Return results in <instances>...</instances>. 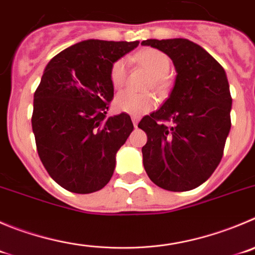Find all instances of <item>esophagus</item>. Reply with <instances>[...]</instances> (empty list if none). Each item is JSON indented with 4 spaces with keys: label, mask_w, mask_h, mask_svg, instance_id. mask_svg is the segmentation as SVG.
<instances>
[{
    "label": "esophagus",
    "mask_w": 255,
    "mask_h": 255,
    "mask_svg": "<svg viewBox=\"0 0 255 255\" xmlns=\"http://www.w3.org/2000/svg\"><path fill=\"white\" fill-rule=\"evenodd\" d=\"M132 122H133V126H134V128H137V126H138V122H139V117L138 116H133L132 117Z\"/></svg>",
    "instance_id": "obj_1"
}]
</instances>
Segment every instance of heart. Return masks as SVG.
Masks as SVG:
<instances>
[{
	"mask_svg": "<svg viewBox=\"0 0 255 255\" xmlns=\"http://www.w3.org/2000/svg\"><path fill=\"white\" fill-rule=\"evenodd\" d=\"M135 59L142 66L147 69L153 75L151 87L158 92H163L167 88L168 82L166 75L171 68V61L168 56L156 49H144L139 51ZM127 79V61L125 59H118L112 65L111 82L116 89H120L125 85ZM114 108L122 113L139 116L151 111L156 104V99L151 94H135L129 90H122L114 98Z\"/></svg>",
	"mask_w": 255,
	"mask_h": 255,
	"instance_id": "heart-1",
	"label": "heart"
}]
</instances>
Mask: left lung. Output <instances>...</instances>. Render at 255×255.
I'll use <instances>...</instances> for the list:
<instances>
[{
    "label": "left lung",
    "instance_id": "left-lung-1",
    "mask_svg": "<svg viewBox=\"0 0 255 255\" xmlns=\"http://www.w3.org/2000/svg\"><path fill=\"white\" fill-rule=\"evenodd\" d=\"M141 44L165 52L176 69L168 98L138 123L147 133L144 170L161 189L189 191L213 175L223 157L232 127L227 74L205 49L187 39H149ZM162 120L173 126L166 128Z\"/></svg>",
    "mask_w": 255,
    "mask_h": 255
}]
</instances>
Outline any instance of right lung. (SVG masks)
I'll return each instance as SVG.
<instances>
[{"label": "right lung", "instance_id": "obj_1", "mask_svg": "<svg viewBox=\"0 0 255 255\" xmlns=\"http://www.w3.org/2000/svg\"><path fill=\"white\" fill-rule=\"evenodd\" d=\"M138 44L84 40L45 68L34 94L32 132L42 165L68 191H98L113 176L133 123L126 113L107 117L114 95L111 69Z\"/></svg>", "mask_w": 255, "mask_h": 255}]
</instances>
